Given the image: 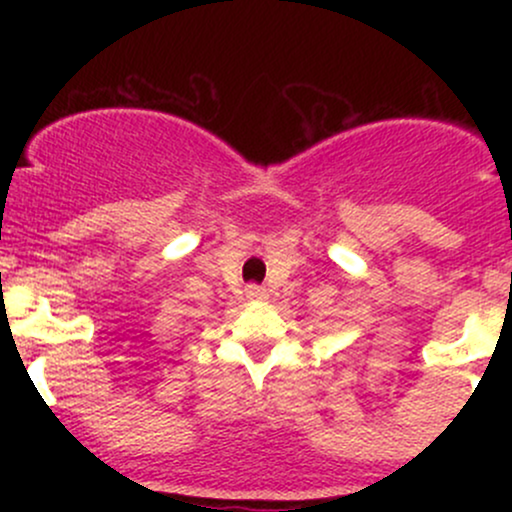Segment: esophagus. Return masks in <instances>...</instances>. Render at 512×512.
I'll use <instances>...</instances> for the list:
<instances>
[{
	"label": "esophagus",
	"instance_id": "obj_1",
	"mask_svg": "<svg viewBox=\"0 0 512 512\" xmlns=\"http://www.w3.org/2000/svg\"><path fill=\"white\" fill-rule=\"evenodd\" d=\"M245 298H248V301H267V291L264 289H260V286H248V289H245Z\"/></svg>",
	"mask_w": 512,
	"mask_h": 512
}]
</instances>
